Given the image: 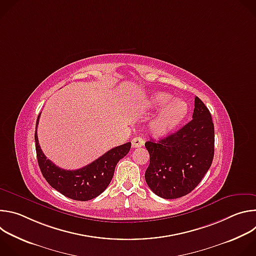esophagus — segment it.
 Returning <instances> with one entry per match:
<instances>
[{"instance_id":"1","label":"esophagus","mask_w":256,"mask_h":256,"mask_svg":"<svg viewBox=\"0 0 256 256\" xmlns=\"http://www.w3.org/2000/svg\"><path fill=\"white\" fill-rule=\"evenodd\" d=\"M144 140L140 136H136L132 140V148H140V147H142V146H144Z\"/></svg>"}]
</instances>
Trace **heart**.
I'll list each match as a JSON object with an SVG mask.
<instances>
[{
  "label": "heart",
  "mask_w": 256,
  "mask_h": 256,
  "mask_svg": "<svg viewBox=\"0 0 256 256\" xmlns=\"http://www.w3.org/2000/svg\"><path fill=\"white\" fill-rule=\"evenodd\" d=\"M151 108L162 107L160 114L152 122V130L157 134H165L176 128L188 114V103L180 99H173L169 94H154L148 101Z\"/></svg>",
  "instance_id": "obj_1"
}]
</instances>
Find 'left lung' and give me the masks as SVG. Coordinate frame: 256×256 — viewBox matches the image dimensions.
<instances>
[{
	"label": "left lung",
	"instance_id": "8db88e82",
	"mask_svg": "<svg viewBox=\"0 0 256 256\" xmlns=\"http://www.w3.org/2000/svg\"><path fill=\"white\" fill-rule=\"evenodd\" d=\"M150 164L144 178L151 190L166 200L192 192L210 169L214 153L212 116L196 97L192 120L166 138L146 142Z\"/></svg>",
	"mask_w": 256,
	"mask_h": 256
}]
</instances>
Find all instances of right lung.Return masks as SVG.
Masks as SVG:
<instances>
[{
  "instance_id": "add662e5",
  "label": "right lung",
  "mask_w": 256,
  "mask_h": 256,
  "mask_svg": "<svg viewBox=\"0 0 256 256\" xmlns=\"http://www.w3.org/2000/svg\"><path fill=\"white\" fill-rule=\"evenodd\" d=\"M40 116V114L35 126V149L40 171L48 184L64 196L75 200L86 202L101 194L110 184L118 161L130 152L132 144L118 146L83 168L62 169L46 159L42 151L38 138Z\"/></svg>"
}]
</instances>
